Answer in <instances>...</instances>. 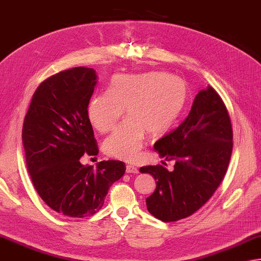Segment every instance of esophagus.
Returning <instances> with one entry per match:
<instances>
[{
    "mask_svg": "<svg viewBox=\"0 0 261 261\" xmlns=\"http://www.w3.org/2000/svg\"><path fill=\"white\" fill-rule=\"evenodd\" d=\"M126 172L127 173H138V169L135 167V166H133V164H127L126 166Z\"/></svg>",
    "mask_w": 261,
    "mask_h": 261,
    "instance_id": "esophagus-1",
    "label": "esophagus"
}]
</instances>
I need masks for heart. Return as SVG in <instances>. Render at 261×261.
I'll return each instance as SVG.
<instances>
[{"instance_id":"b5f03b06","label":"heart","mask_w":261,"mask_h":261,"mask_svg":"<svg viewBox=\"0 0 261 261\" xmlns=\"http://www.w3.org/2000/svg\"><path fill=\"white\" fill-rule=\"evenodd\" d=\"M188 98L187 84L177 75L160 72L118 74L111 79L107 92L92 95L87 116L99 133L111 130L123 111L127 119L103 142L107 155L134 161L140 154L146 132L159 135L169 129Z\"/></svg>"}]
</instances>
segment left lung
I'll return each instance as SVG.
<instances>
[{"label":"left lung","instance_id":"obj_1","mask_svg":"<svg viewBox=\"0 0 261 261\" xmlns=\"http://www.w3.org/2000/svg\"><path fill=\"white\" fill-rule=\"evenodd\" d=\"M154 148L175 163L172 171L161 164L140 169L156 180L155 190L146 198L147 211L163 222L186 219L212 197L230 163L233 130L220 94L211 86L200 90L187 118Z\"/></svg>","mask_w":261,"mask_h":261}]
</instances>
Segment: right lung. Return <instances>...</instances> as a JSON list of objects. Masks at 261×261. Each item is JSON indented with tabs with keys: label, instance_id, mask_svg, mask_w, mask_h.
<instances>
[{
	"label": "right lung",
	"instance_id": "right-lung-1",
	"mask_svg": "<svg viewBox=\"0 0 261 261\" xmlns=\"http://www.w3.org/2000/svg\"><path fill=\"white\" fill-rule=\"evenodd\" d=\"M97 74L83 66L62 71L42 81L27 111L22 142L31 181L53 211L71 217L93 215L108 189L123 177L121 161L83 166V154L99 152L87 116Z\"/></svg>",
	"mask_w": 261,
	"mask_h": 261
}]
</instances>
